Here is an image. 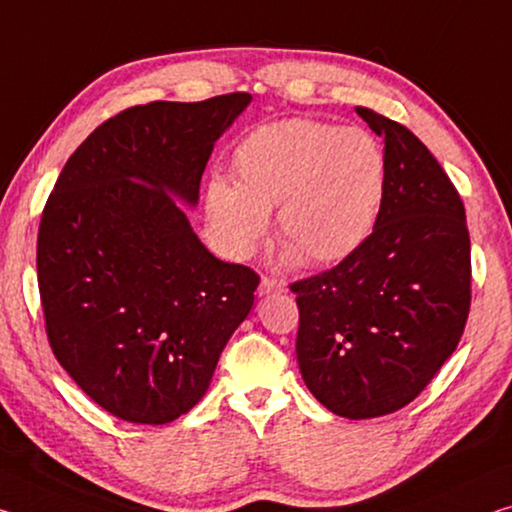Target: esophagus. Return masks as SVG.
<instances>
[{
  "instance_id": "obj_1",
  "label": "esophagus",
  "mask_w": 512,
  "mask_h": 512,
  "mask_svg": "<svg viewBox=\"0 0 512 512\" xmlns=\"http://www.w3.org/2000/svg\"><path fill=\"white\" fill-rule=\"evenodd\" d=\"M282 291H285V285H282V282H278V280H273V278H264L259 280V289H257V294L259 296H271V294H282Z\"/></svg>"
}]
</instances>
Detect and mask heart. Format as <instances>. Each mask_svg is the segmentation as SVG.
<instances>
[{
	"mask_svg": "<svg viewBox=\"0 0 512 512\" xmlns=\"http://www.w3.org/2000/svg\"><path fill=\"white\" fill-rule=\"evenodd\" d=\"M234 184L214 177L207 214L234 257L255 253L275 213L287 262L332 264L355 253L378 221L387 161L355 127L287 118L257 127L232 157Z\"/></svg>",
	"mask_w": 512,
	"mask_h": 512,
	"instance_id": "obj_1",
	"label": "heart"
}]
</instances>
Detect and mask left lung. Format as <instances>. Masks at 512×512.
<instances>
[{
    "mask_svg": "<svg viewBox=\"0 0 512 512\" xmlns=\"http://www.w3.org/2000/svg\"><path fill=\"white\" fill-rule=\"evenodd\" d=\"M355 111L385 139L383 207L355 253L291 291L307 389L339 417L371 419L415 401L456 351L472 257L465 205L431 150L408 127Z\"/></svg>",
    "mask_w": 512,
    "mask_h": 512,
    "instance_id": "obj_1",
    "label": "left lung"
}]
</instances>
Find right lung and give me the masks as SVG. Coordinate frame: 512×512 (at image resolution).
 <instances>
[{
    "mask_svg": "<svg viewBox=\"0 0 512 512\" xmlns=\"http://www.w3.org/2000/svg\"><path fill=\"white\" fill-rule=\"evenodd\" d=\"M248 93L120 111L72 152L38 227L45 330L70 378L132 424H168L212 383L259 275L216 259L196 207L209 154Z\"/></svg>",
    "mask_w": 512,
    "mask_h": 512,
    "instance_id": "right-lung-1",
    "label": "right lung"
}]
</instances>
